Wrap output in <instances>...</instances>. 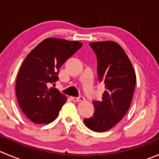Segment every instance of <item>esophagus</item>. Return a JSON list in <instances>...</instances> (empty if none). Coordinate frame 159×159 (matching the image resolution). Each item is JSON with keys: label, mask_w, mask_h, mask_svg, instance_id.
<instances>
[{"label": "esophagus", "mask_w": 159, "mask_h": 159, "mask_svg": "<svg viewBox=\"0 0 159 159\" xmlns=\"http://www.w3.org/2000/svg\"><path fill=\"white\" fill-rule=\"evenodd\" d=\"M72 100L74 101H84V98L82 96H80L78 98H75V97H72Z\"/></svg>", "instance_id": "34e87169"}]
</instances>
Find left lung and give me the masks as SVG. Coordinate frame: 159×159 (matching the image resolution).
Listing matches in <instances>:
<instances>
[{"label":"left lung","instance_id":"8db88e82","mask_svg":"<svg viewBox=\"0 0 159 159\" xmlns=\"http://www.w3.org/2000/svg\"><path fill=\"white\" fill-rule=\"evenodd\" d=\"M98 58V75L105 86L101 101H94L93 116L84 119L94 132H105L122 120L130 106L136 85V74L127 54L114 41L90 43Z\"/></svg>","mask_w":159,"mask_h":159}]
</instances>
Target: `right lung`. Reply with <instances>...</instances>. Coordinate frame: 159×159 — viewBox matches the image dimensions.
<instances>
[{"mask_svg":"<svg viewBox=\"0 0 159 159\" xmlns=\"http://www.w3.org/2000/svg\"><path fill=\"white\" fill-rule=\"evenodd\" d=\"M83 43L58 38L40 42L25 58L18 73L16 93L21 110L37 124H48L58 116L67 98L48 88L58 80L59 69Z\"/></svg>","mask_w":159,"mask_h":159,"instance_id":"obj_1","label":"right lung"}]
</instances>
